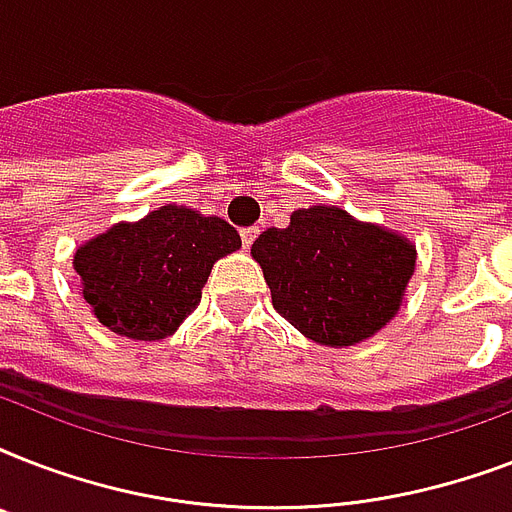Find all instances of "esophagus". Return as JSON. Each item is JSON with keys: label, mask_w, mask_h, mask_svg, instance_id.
Wrapping results in <instances>:
<instances>
[{"label": "esophagus", "mask_w": 512, "mask_h": 512, "mask_svg": "<svg viewBox=\"0 0 512 512\" xmlns=\"http://www.w3.org/2000/svg\"><path fill=\"white\" fill-rule=\"evenodd\" d=\"M257 233H260V228H257V225H252V228H244V231H241V244H244V249L252 247V241L257 239Z\"/></svg>", "instance_id": "34e87169"}]
</instances>
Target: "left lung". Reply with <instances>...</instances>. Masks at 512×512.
<instances>
[{"mask_svg": "<svg viewBox=\"0 0 512 512\" xmlns=\"http://www.w3.org/2000/svg\"><path fill=\"white\" fill-rule=\"evenodd\" d=\"M252 257L271 287L273 308L327 348L377 335L404 303L417 265L406 236L327 204L295 209L287 228L260 233Z\"/></svg>", "mask_w": 512, "mask_h": 512, "instance_id": "left-lung-1", "label": "left lung"}]
</instances>
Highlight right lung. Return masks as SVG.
Instances as JSON below:
<instances>
[{
	"instance_id": "obj_1",
	"label": "right lung",
	"mask_w": 512,
	"mask_h": 512,
	"mask_svg": "<svg viewBox=\"0 0 512 512\" xmlns=\"http://www.w3.org/2000/svg\"><path fill=\"white\" fill-rule=\"evenodd\" d=\"M241 247L223 217L164 204L135 223H114L74 252L92 316L127 340L175 335L201 300L212 265Z\"/></svg>"
}]
</instances>
